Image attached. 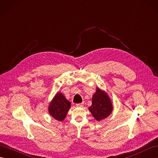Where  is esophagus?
<instances>
[{
    "mask_svg": "<svg viewBox=\"0 0 158 158\" xmlns=\"http://www.w3.org/2000/svg\"><path fill=\"white\" fill-rule=\"evenodd\" d=\"M84 102H82V103L77 104V105H76V106H78V107H82V106H84Z\"/></svg>",
    "mask_w": 158,
    "mask_h": 158,
    "instance_id": "esophagus-1",
    "label": "esophagus"
}]
</instances>
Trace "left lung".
Returning <instances> with one entry per match:
<instances>
[{"mask_svg":"<svg viewBox=\"0 0 158 158\" xmlns=\"http://www.w3.org/2000/svg\"><path fill=\"white\" fill-rule=\"evenodd\" d=\"M88 109L96 120L99 121L111 114L113 105L108 94L97 88V91L92 98V105Z\"/></svg>","mask_w":158,"mask_h":158,"instance_id":"obj_1","label":"left lung"}]
</instances>
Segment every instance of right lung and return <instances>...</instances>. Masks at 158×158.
Here are the masks:
<instances>
[{
	"instance_id": "add662e5",
	"label": "right lung",
	"mask_w": 158,
	"mask_h": 158,
	"mask_svg": "<svg viewBox=\"0 0 158 158\" xmlns=\"http://www.w3.org/2000/svg\"><path fill=\"white\" fill-rule=\"evenodd\" d=\"M71 103L61 92H57L49 105V113L56 120L62 121L66 118Z\"/></svg>"
}]
</instances>
